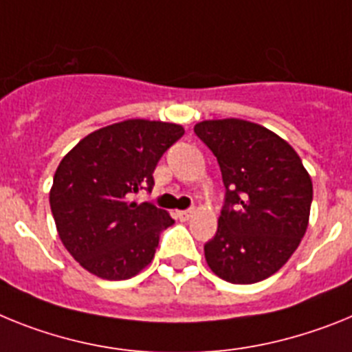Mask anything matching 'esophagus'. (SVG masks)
Segmentation results:
<instances>
[{
	"label": "esophagus",
	"mask_w": 352,
	"mask_h": 352,
	"mask_svg": "<svg viewBox=\"0 0 352 352\" xmlns=\"http://www.w3.org/2000/svg\"><path fill=\"white\" fill-rule=\"evenodd\" d=\"M193 216V210H177V218L180 219V221H186V219H189Z\"/></svg>",
	"instance_id": "34e87169"
}]
</instances>
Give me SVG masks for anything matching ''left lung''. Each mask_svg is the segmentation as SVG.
Instances as JSON below:
<instances>
[{"instance_id":"8db88e82","label":"left lung","mask_w":352,"mask_h":352,"mask_svg":"<svg viewBox=\"0 0 352 352\" xmlns=\"http://www.w3.org/2000/svg\"><path fill=\"white\" fill-rule=\"evenodd\" d=\"M195 133L218 159L227 189L218 230L204 246L207 265L225 282H262L285 265L307 232L310 175L285 140L253 122L204 120Z\"/></svg>"}]
</instances>
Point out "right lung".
Here are the masks:
<instances>
[{
	"label": "right lung",
	"mask_w": 352,
	"mask_h": 352,
	"mask_svg": "<svg viewBox=\"0 0 352 352\" xmlns=\"http://www.w3.org/2000/svg\"><path fill=\"white\" fill-rule=\"evenodd\" d=\"M184 134L179 124L131 120L85 136L60 161L49 204L67 252L88 273L127 280L151 264L172 216L133 193L154 186L159 159Z\"/></svg>",
	"instance_id": "1"
}]
</instances>
